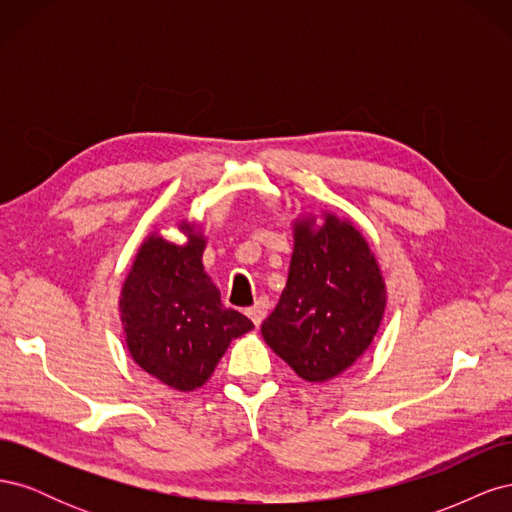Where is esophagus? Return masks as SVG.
Returning a JSON list of instances; mask_svg holds the SVG:
<instances>
[{
	"mask_svg": "<svg viewBox=\"0 0 512 512\" xmlns=\"http://www.w3.org/2000/svg\"><path fill=\"white\" fill-rule=\"evenodd\" d=\"M267 312H269V299L267 297H260L250 309H247L245 314L250 316V320L258 327V324L267 318Z\"/></svg>",
	"mask_w": 512,
	"mask_h": 512,
	"instance_id": "obj_1",
	"label": "esophagus"
}]
</instances>
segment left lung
Masks as SVG:
<instances>
[{
    "label": "left lung",
    "instance_id": "obj_1",
    "mask_svg": "<svg viewBox=\"0 0 512 512\" xmlns=\"http://www.w3.org/2000/svg\"><path fill=\"white\" fill-rule=\"evenodd\" d=\"M288 282L260 333L305 382L344 374L374 342L386 309L376 254L350 220L331 211L292 220Z\"/></svg>",
    "mask_w": 512,
    "mask_h": 512
}]
</instances>
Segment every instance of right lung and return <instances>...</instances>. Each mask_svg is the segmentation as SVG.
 Masks as SVG:
<instances>
[{
    "instance_id": "right-lung-1",
    "label": "right lung",
    "mask_w": 512,
    "mask_h": 512,
    "mask_svg": "<svg viewBox=\"0 0 512 512\" xmlns=\"http://www.w3.org/2000/svg\"><path fill=\"white\" fill-rule=\"evenodd\" d=\"M173 243L153 230L145 237L119 292V320L132 361L170 389L203 386L235 337L254 329L226 309L203 267L207 237L196 222L175 224Z\"/></svg>"
}]
</instances>
